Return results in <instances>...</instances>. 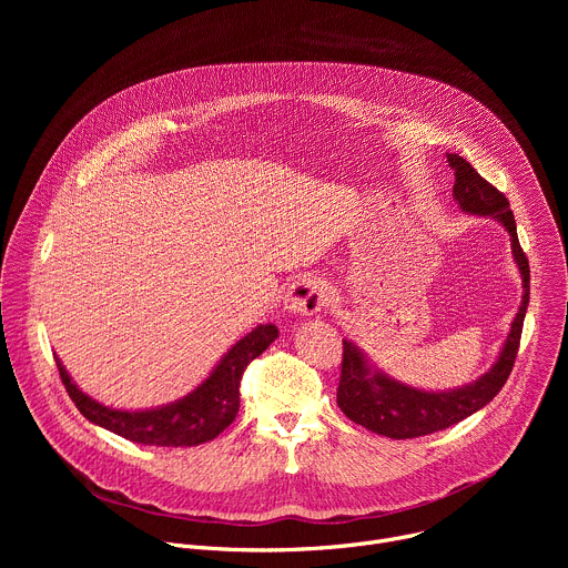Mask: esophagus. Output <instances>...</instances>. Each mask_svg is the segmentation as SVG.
Listing matches in <instances>:
<instances>
[{"mask_svg":"<svg viewBox=\"0 0 568 568\" xmlns=\"http://www.w3.org/2000/svg\"><path fill=\"white\" fill-rule=\"evenodd\" d=\"M328 287L316 278H298L285 296V307L294 314H314L328 303Z\"/></svg>","mask_w":568,"mask_h":568,"instance_id":"esophagus-1","label":"esophagus"}]
</instances>
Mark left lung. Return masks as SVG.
Instances as JSON below:
<instances>
[{"label":"left lung","mask_w":568,"mask_h":568,"mask_svg":"<svg viewBox=\"0 0 568 568\" xmlns=\"http://www.w3.org/2000/svg\"><path fill=\"white\" fill-rule=\"evenodd\" d=\"M447 161L456 178L454 197L458 200L463 211L493 215L508 229L513 237V254L524 278V298L513 321L506 346L499 355V362L480 379L458 390L425 393L388 379L382 373H371L364 355L351 342H344L342 375L337 386L339 409L353 423L366 427L368 432L395 440L418 438L447 429L483 409L504 388L519 353L524 316L530 298V267L519 245L517 224L508 197L488 180L480 178L467 159L458 154H447Z\"/></svg>","instance_id":"1"}]
</instances>
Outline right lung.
<instances>
[{
    "label": "right lung",
    "instance_id": "right-lung-1",
    "mask_svg": "<svg viewBox=\"0 0 568 568\" xmlns=\"http://www.w3.org/2000/svg\"><path fill=\"white\" fill-rule=\"evenodd\" d=\"M276 337L278 331L272 323L258 326L222 357L211 377L191 395L169 404V407L150 412H119L103 407L83 390H78L60 359H55V364L75 409L90 423L141 445L193 447L213 440L235 420L240 409V379L245 375V368L263 355Z\"/></svg>",
    "mask_w": 568,
    "mask_h": 568
}]
</instances>
